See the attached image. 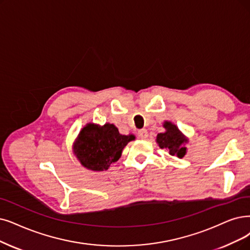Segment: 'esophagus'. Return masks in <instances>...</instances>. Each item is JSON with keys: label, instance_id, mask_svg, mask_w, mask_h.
<instances>
[{"label": "esophagus", "instance_id": "esophagus-1", "mask_svg": "<svg viewBox=\"0 0 250 250\" xmlns=\"http://www.w3.org/2000/svg\"><path fill=\"white\" fill-rule=\"evenodd\" d=\"M138 137L141 139H146L147 138V131L146 130V129H142V130H139L138 133H137Z\"/></svg>", "mask_w": 250, "mask_h": 250}]
</instances>
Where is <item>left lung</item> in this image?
Returning a JSON list of instances; mask_svg holds the SVG:
<instances>
[{
    "label": "left lung",
    "mask_w": 250,
    "mask_h": 250,
    "mask_svg": "<svg viewBox=\"0 0 250 250\" xmlns=\"http://www.w3.org/2000/svg\"><path fill=\"white\" fill-rule=\"evenodd\" d=\"M165 131L158 133L156 137V143L160 148L166 149L169 155L175 156L182 159L187 154L186 144L188 143V138L178 129V127L170 121H165L163 123Z\"/></svg>",
    "instance_id": "1"
}]
</instances>
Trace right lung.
Returning a JSON list of instances; mask_svg holds the SVG:
<instances>
[{
    "instance_id": "right-lung-1",
    "label": "right lung",
    "mask_w": 250,
    "mask_h": 250,
    "mask_svg": "<svg viewBox=\"0 0 250 250\" xmlns=\"http://www.w3.org/2000/svg\"><path fill=\"white\" fill-rule=\"evenodd\" d=\"M134 139L133 134H120L114 124L88 123L75 139L73 153L88 170L104 171L118 161L127 144Z\"/></svg>"
}]
</instances>
